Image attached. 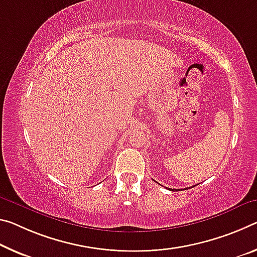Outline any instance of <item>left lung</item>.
Listing matches in <instances>:
<instances>
[{
  "instance_id": "1",
  "label": "left lung",
  "mask_w": 257,
  "mask_h": 257,
  "mask_svg": "<svg viewBox=\"0 0 257 257\" xmlns=\"http://www.w3.org/2000/svg\"><path fill=\"white\" fill-rule=\"evenodd\" d=\"M169 190H172V191H175V190H174V189H169Z\"/></svg>"
}]
</instances>
